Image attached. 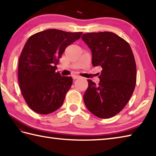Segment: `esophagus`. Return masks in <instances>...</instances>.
<instances>
[{
  "label": "esophagus",
  "instance_id": "1",
  "mask_svg": "<svg viewBox=\"0 0 156 156\" xmlns=\"http://www.w3.org/2000/svg\"><path fill=\"white\" fill-rule=\"evenodd\" d=\"M72 78H73V79H78V78H80V76H78V75H73Z\"/></svg>",
  "mask_w": 156,
  "mask_h": 156
}]
</instances>
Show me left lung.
<instances>
[{"label": "left lung", "instance_id": "obj_1", "mask_svg": "<svg viewBox=\"0 0 156 156\" xmlns=\"http://www.w3.org/2000/svg\"><path fill=\"white\" fill-rule=\"evenodd\" d=\"M82 39L92 53V65L102 68L98 86L87 80L84 104L97 117L114 116L126 106L135 87L136 68L133 51L126 41L113 32L87 33Z\"/></svg>", "mask_w": 156, "mask_h": 156}]
</instances>
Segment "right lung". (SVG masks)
<instances>
[{
    "label": "right lung",
    "mask_w": 156,
    "mask_h": 156,
    "mask_svg": "<svg viewBox=\"0 0 156 156\" xmlns=\"http://www.w3.org/2000/svg\"><path fill=\"white\" fill-rule=\"evenodd\" d=\"M82 32L48 29L27 39L18 64V81L27 105L40 114H48L62 105L72 84L70 76L55 72L66 47Z\"/></svg>",
    "instance_id": "add662e5"
}]
</instances>
